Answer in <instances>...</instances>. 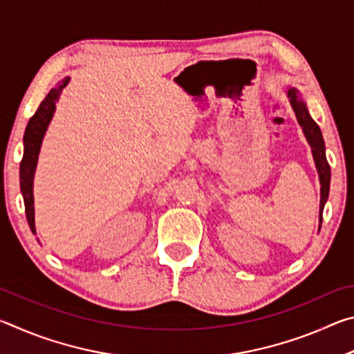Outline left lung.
<instances>
[{
  "mask_svg": "<svg viewBox=\"0 0 354 354\" xmlns=\"http://www.w3.org/2000/svg\"><path fill=\"white\" fill-rule=\"evenodd\" d=\"M287 93H289L290 104L293 107V111H295L298 123L303 127V133L306 136L309 145L313 147L315 167L317 170H319V178L322 184V189H320V223H322L323 207H325V203L328 200L329 179H331V170H329V164L325 154V142H323L319 124H317L313 120V117L309 115L308 107L303 103V100L299 98V93L297 88H289V92Z\"/></svg>",
  "mask_w": 354,
  "mask_h": 354,
  "instance_id": "1",
  "label": "left lung"
}]
</instances>
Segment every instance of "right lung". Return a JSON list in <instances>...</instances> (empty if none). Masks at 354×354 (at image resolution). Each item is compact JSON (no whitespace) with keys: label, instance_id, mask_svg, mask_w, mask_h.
<instances>
[{"label":"right lung","instance_id":"add662e5","mask_svg":"<svg viewBox=\"0 0 354 354\" xmlns=\"http://www.w3.org/2000/svg\"><path fill=\"white\" fill-rule=\"evenodd\" d=\"M68 77H65L62 82H59L56 88H51V92L46 95L45 100L41 101L39 109L35 111L34 115L29 120L26 131H25V153H23V159L20 164V187L23 194V200H25V211H26V220L29 227L34 230V196H32V179L35 165H37V158L41 145V139H44L45 131L48 124L51 122L53 113L56 109V101L61 95L62 88L67 86Z\"/></svg>","mask_w":354,"mask_h":354}]
</instances>
